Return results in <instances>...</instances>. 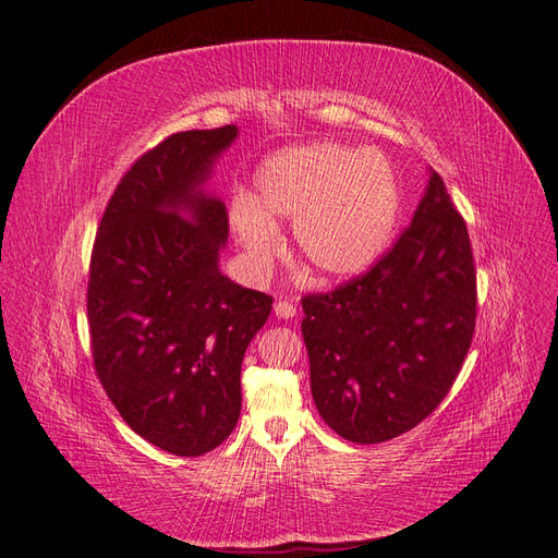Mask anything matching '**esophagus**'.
Returning <instances> with one entry per match:
<instances>
[{"label":"esophagus","instance_id":"obj_1","mask_svg":"<svg viewBox=\"0 0 558 558\" xmlns=\"http://www.w3.org/2000/svg\"><path fill=\"white\" fill-rule=\"evenodd\" d=\"M275 315L279 319H293L298 315V307L291 301H277L275 303Z\"/></svg>","mask_w":558,"mask_h":558}]
</instances>
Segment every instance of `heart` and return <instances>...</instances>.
<instances>
[{
    "instance_id": "obj_1",
    "label": "heart",
    "mask_w": 558,
    "mask_h": 558,
    "mask_svg": "<svg viewBox=\"0 0 558 558\" xmlns=\"http://www.w3.org/2000/svg\"><path fill=\"white\" fill-rule=\"evenodd\" d=\"M255 198L239 196L232 227L257 263L279 248L271 217H293L298 255L326 281L369 269L396 229L400 186L374 148L336 142L293 146L269 156L255 172Z\"/></svg>"
}]
</instances>
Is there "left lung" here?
Segmentation results:
<instances>
[{
	"instance_id": "1",
	"label": "left lung",
	"mask_w": 558,
	"mask_h": 558,
	"mask_svg": "<svg viewBox=\"0 0 558 558\" xmlns=\"http://www.w3.org/2000/svg\"><path fill=\"white\" fill-rule=\"evenodd\" d=\"M475 303L466 222L430 172L412 225L369 269L303 298L301 331L322 418L360 445L421 424L457 381Z\"/></svg>"
}]
</instances>
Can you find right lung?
I'll list each match as a JSON object with an SVG mask.
<instances>
[{"mask_svg": "<svg viewBox=\"0 0 558 558\" xmlns=\"http://www.w3.org/2000/svg\"><path fill=\"white\" fill-rule=\"evenodd\" d=\"M234 125L170 134L122 174L87 281L94 372L125 424L177 457L222 445L241 412V362L271 295L222 277L220 198L201 192Z\"/></svg>", "mask_w": 558, "mask_h": 558, "instance_id": "right-lung-1", "label": "right lung"}]
</instances>
